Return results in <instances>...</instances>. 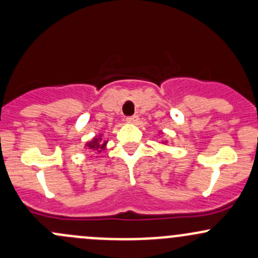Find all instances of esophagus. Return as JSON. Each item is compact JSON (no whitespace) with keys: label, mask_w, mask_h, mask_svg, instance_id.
Returning <instances> with one entry per match:
<instances>
[{"label":"esophagus","mask_w":258,"mask_h":258,"mask_svg":"<svg viewBox=\"0 0 258 258\" xmlns=\"http://www.w3.org/2000/svg\"><path fill=\"white\" fill-rule=\"evenodd\" d=\"M126 121L128 122V123H137V122H139V116H136V114H135V116H130L127 117Z\"/></svg>","instance_id":"esophagus-1"}]
</instances>
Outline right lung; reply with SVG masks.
I'll use <instances>...</instances> for the list:
<instances>
[{"instance_id":"right-lung-1","label":"right lung","mask_w":258,"mask_h":258,"mask_svg":"<svg viewBox=\"0 0 258 258\" xmlns=\"http://www.w3.org/2000/svg\"><path fill=\"white\" fill-rule=\"evenodd\" d=\"M106 145H107V141H106V140H105V141H102V137H101V135H100V136L95 137L92 141L87 142V144H86V147L90 148V150H92V151H97V152H101L102 150H105Z\"/></svg>"}]
</instances>
